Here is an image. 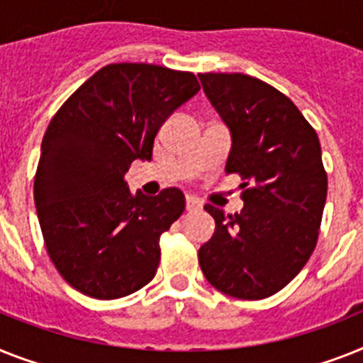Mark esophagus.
Returning <instances> with one entry per match:
<instances>
[{
  "instance_id": "34e87169",
  "label": "esophagus",
  "mask_w": 363,
  "mask_h": 363,
  "mask_svg": "<svg viewBox=\"0 0 363 363\" xmlns=\"http://www.w3.org/2000/svg\"><path fill=\"white\" fill-rule=\"evenodd\" d=\"M185 208H187V211H200L202 209V202L199 199H194V196H187L185 199Z\"/></svg>"
}]
</instances>
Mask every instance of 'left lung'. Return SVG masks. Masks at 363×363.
Returning <instances> with one entry per match:
<instances>
[{
    "label": "left lung",
    "instance_id": "1",
    "mask_svg": "<svg viewBox=\"0 0 363 363\" xmlns=\"http://www.w3.org/2000/svg\"><path fill=\"white\" fill-rule=\"evenodd\" d=\"M232 139L226 174H239L242 209L206 203L215 232L199 250L208 282L257 301L291 282L315 248L326 202L319 137L287 96L247 74H199Z\"/></svg>",
    "mask_w": 363,
    "mask_h": 363
}]
</instances>
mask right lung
Instances as JSON below:
<instances>
[{
	"instance_id": "1",
	"label": "right lung",
	"mask_w": 363,
	"mask_h": 363,
	"mask_svg": "<svg viewBox=\"0 0 363 363\" xmlns=\"http://www.w3.org/2000/svg\"><path fill=\"white\" fill-rule=\"evenodd\" d=\"M200 91L191 72L145 62L100 68L57 111L42 139L35 206L48 254L74 289L111 301L155 277L161 233L184 193H131L125 172L150 161L164 121Z\"/></svg>"
}]
</instances>
